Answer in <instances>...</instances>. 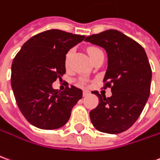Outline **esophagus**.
Segmentation results:
<instances>
[{
	"label": "esophagus",
	"instance_id": "34e87169",
	"mask_svg": "<svg viewBox=\"0 0 160 160\" xmlns=\"http://www.w3.org/2000/svg\"><path fill=\"white\" fill-rule=\"evenodd\" d=\"M90 94V92L88 90H84L83 91V96H88Z\"/></svg>",
	"mask_w": 160,
	"mask_h": 160
}]
</instances>
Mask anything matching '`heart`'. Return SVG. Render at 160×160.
I'll return each mask as SVG.
<instances>
[{
    "instance_id": "b5f03b06",
    "label": "heart",
    "mask_w": 160,
    "mask_h": 160,
    "mask_svg": "<svg viewBox=\"0 0 160 160\" xmlns=\"http://www.w3.org/2000/svg\"><path fill=\"white\" fill-rule=\"evenodd\" d=\"M100 52H102L101 50L98 48H95V47H90V48H88V53L89 57L91 58V60H92L94 57L99 53ZM72 50H70L67 53V55H66V64H68V63L69 60H70V58H71V55H72Z\"/></svg>"
}]
</instances>
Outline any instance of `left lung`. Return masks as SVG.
I'll return each mask as SVG.
<instances>
[{
    "label": "left lung",
    "instance_id": "8db88e82",
    "mask_svg": "<svg viewBox=\"0 0 160 160\" xmlns=\"http://www.w3.org/2000/svg\"><path fill=\"white\" fill-rule=\"evenodd\" d=\"M103 48L108 64L104 88H111L106 98L97 91L99 104L90 119L99 132L117 134L130 128L141 114L150 95L152 69L145 49L118 30L110 29L85 39Z\"/></svg>",
    "mask_w": 160,
    "mask_h": 160
}]
</instances>
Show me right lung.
Returning a JSON list of instances; mask_svg holds the SVG:
<instances>
[{"mask_svg":"<svg viewBox=\"0 0 160 160\" xmlns=\"http://www.w3.org/2000/svg\"><path fill=\"white\" fill-rule=\"evenodd\" d=\"M85 37L47 30L30 38L14 57L11 68L14 98L23 116L34 127L44 130L63 127L82 98V90L74 86L61 92L52 84L66 73V54Z\"/></svg>","mask_w":160,"mask_h":160,"instance_id":"add662e5","label":"right lung"}]
</instances>
